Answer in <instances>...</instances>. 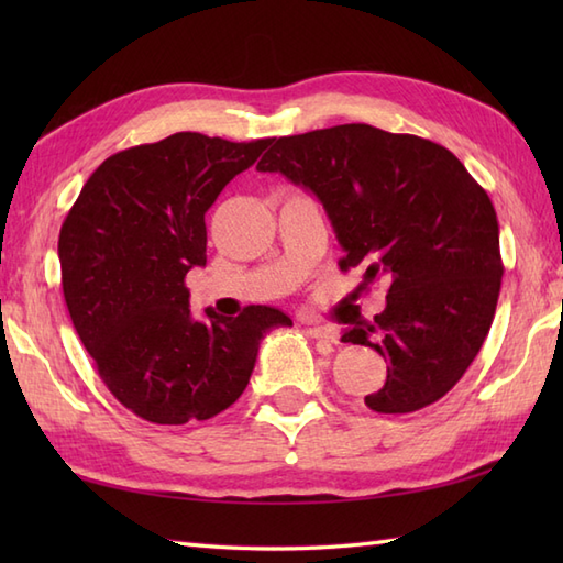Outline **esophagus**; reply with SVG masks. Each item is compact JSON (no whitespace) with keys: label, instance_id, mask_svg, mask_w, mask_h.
<instances>
[{"label":"esophagus","instance_id":"obj_1","mask_svg":"<svg viewBox=\"0 0 563 563\" xmlns=\"http://www.w3.org/2000/svg\"><path fill=\"white\" fill-rule=\"evenodd\" d=\"M307 333L312 339H319V341H327V343H336L339 333L333 327H327V324H307Z\"/></svg>","mask_w":563,"mask_h":563}]
</instances>
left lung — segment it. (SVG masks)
<instances>
[{"label":"left lung","instance_id":"obj_1","mask_svg":"<svg viewBox=\"0 0 563 563\" xmlns=\"http://www.w3.org/2000/svg\"><path fill=\"white\" fill-rule=\"evenodd\" d=\"M258 172H280L321 200L365 290L387 283L373 321H343V343L375 349L385 387L377 413H411L457 385L479 353L500 292L498 220L486 190L435 142L349 123L278 137Z\"/></svg>","mask_w":563,"mask_h":563}]
</instances>
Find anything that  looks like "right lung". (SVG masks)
Instances as JSON below:
<instances>
[{"label": "right lung", "mask_w": 563, "mask_h": 563, "mask_svg": "<svg viewBox=\"0 0 563 563\" xmlns=\"http://www.w3.org/2000/svg\"><path fill=\"white\" fill-rule=\"evenodd\" d=\"M266 140L176 133L113 154L84 184L59 230L63 292L103 385L159 426L206 421L232 406L258 343L292 327L280 309L190 317L186 273L206 266V212Z\"/></svg>", "instance_id": "obj_1"}]
</instances>
